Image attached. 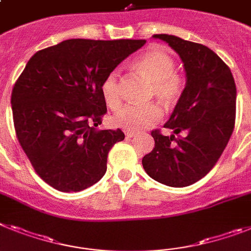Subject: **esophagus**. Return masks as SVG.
<instances>
[{"label": "esophagus", "mask_w": 251, "mask_h": 251, "mask_svg": "<svg viewBox=\"0 0 251 251\" xmlns=\"http://www.w3.org/2000/svg\"><path fill=\"white\" fill-rule=\"evenodd\" d=\"M124 133H126V137H127V138H133V137L137 136L136 132H132V130H126Z\"/></svg>", "instance_id": "1"}]
</instances>
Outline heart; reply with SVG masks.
<instances>
[{
    "instance_id": "b5f03b06",
    "label": "heart",
    "mask_w": 251,
    "mask_h": 251,
    "mask_svg": "<svg viewBox=\"0 0 251 251\" xmlns=\"http://www.w3.org/2000/svg\"><path fill=\"white\" fill-rule=\"evenodd\" d=\"M134 70L151 82L150 95L156 96L166 106H173L184 93V78L175 71V61L160 48H151L134 61ZM101 95L111 110L122 105V86L119 75L110 72L101 83ZM162 118L161 106L156 102L146 105H126L113 117L115 127L127 130H142L157 123Z\"/></svg>"
}]
</instances>
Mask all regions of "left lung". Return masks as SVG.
Here are the masks:
<instances>
[{
  "label": "left lung",
  "mask_w": 251,
  "mask_h": 251,
  "mask_svg": "<svg viewBox=\"0 0 251 251\" xmlns=\"http://www.w3.org/2000/svg\"><path fill=\"white\" fill-rule=\"evenodd\" d=\"M153 38L168 43L184 63L187 83L164 127L184 136L152 130L155 147L142 165L158 183L188 187L208 174L227 146L235 127L236 86L227 64L208 47L168 34Z\"/></svg>",
  "instance_id": "obj_1"
}]
</instances>
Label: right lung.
I'll use <instances>...</instances> for the list:
<instances>
[{
	"instance_id": "1",
	"label": "right lung",
	"mask_w": 251,
	"mask_h": 251,
	"mask_svg": "<svg viewBox=\"0 0 251 251\" xmlns=\"http://www.w3.org/2000/svg\"><path fill=\"white\" fill-rule=\"evenodd\" d=\"M145 39H68L29 59L11 94L16 137L36 174L59 192H80L104 176L121 129L99 130L101 83Z\"/></svg>"
}]
</instances>
